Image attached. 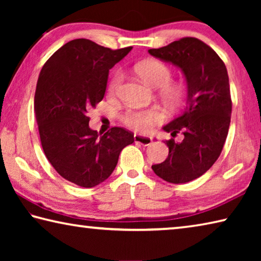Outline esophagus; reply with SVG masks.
I'll use <instances>...</instances> for the list:
<instances>
[{
    "mask_svg": "<svg viewBox=\"0 0 261 261\" xmlns=\"http://www.w3.org/2000/svg\"><path fill=\"white\" fill-rule=\"evenodd\" d=\"M134 139L136 143H138L140 145H143V146H147V145L152 144V137H148V136H143V135H135L134 136Z\"/></svg>",
    "mask_w": 261,
    "mask_h": 261,
    "instance_id": "esophagus-1",
    "label": "esophagus"
}]
</instances>
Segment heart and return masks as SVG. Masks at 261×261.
<instances>
[{"mask_svg":"<svg viewBox=\"0 0 261 261\" xmlns=\"http://www.w3.org/2000/svg\"><path fill=\"white\" fill-rule=\"evenodd\" d=\"M135 71L145 83L154 87H161L165 98L171 103H178L182 96V88L176 84L169 83L171 70L167 64L158 60H146L135 65ZM123 79V72L116 70L108 84V92L114 94ZM121 122L137 132H148L165 120V113L160 108L147 109L129 108L121 114Z\"/></svg>","mask_w":261,"mask_h":261,"instance_id":"obj_1","label":"heart"}]
</instances>
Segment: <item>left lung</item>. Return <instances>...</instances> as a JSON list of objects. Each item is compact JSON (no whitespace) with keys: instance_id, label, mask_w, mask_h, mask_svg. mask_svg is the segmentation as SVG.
<instances>
[{"instance_id":"8db88e82","label":"left lung","mask_w":261,"mask_h":261,"mask_svg":"<svg viewBox=\"0 0 261 261\" xmlns=\"http://www.w3.org/2000/svg\"><path fill=\"white\" fill-rule=\"evenodd\" d=\"M148 53L178 67L188 85L182 114L163 126L173 137L182 132L184 139L180 143L174 138L167 140L168 158L152 169L169 183H187L214 165L226 143L232 107L227 68L220 56L197 38H182Z\"/></svg>"}]
</instances>
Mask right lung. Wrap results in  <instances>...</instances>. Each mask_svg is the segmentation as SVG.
<instances>
[{
  "label": "right lung",
  "instance_id": "obj_1",
  "mask_svg": "<svg viewBox=\"0 0 261 261\" xmlns=\"http://www.w3.org/2000/svg\"><path fill=\"white\" fill-rule=\"evenodd\" d=\"M132 47L110 49L74 39L53 54L41 69L34 113L45 155L64 179L93 188L107 179L134 134L114 126L105 135L90 129L87 112L103 99L108 72Z\"/></svg>",
  "mask_w": 261,
  "mask_h": 261
}]
</instances>
